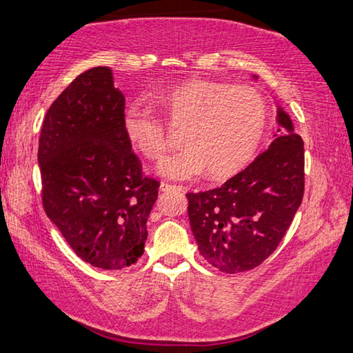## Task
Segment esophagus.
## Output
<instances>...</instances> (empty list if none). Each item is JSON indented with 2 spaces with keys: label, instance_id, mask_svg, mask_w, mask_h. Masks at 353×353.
<instances>
[{
  "label": "esophagus",
  "instance_id": "34e87169",
  "mask_svg": "<svg viewBox=\"0 0 353 353\" xmlns=\"http://www.w3.org/2000/svg\"><path fill=\"white\" fill-rule=\"evenodd\" d=\"M159 190L161 192H172V190H178V192H184V188L183 186H172V184H167V183H163L159 186Z\"/></svg>",
  "mask_w": 353,
  "mask_h": 353
}]
</instances>
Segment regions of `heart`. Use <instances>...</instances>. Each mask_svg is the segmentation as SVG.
<instances>
[{
    "label": "heart",
    "instance_id": "heart-1",
    "mask_svg": "<svg viewBox=\"0 0 353 353\" xmlns=\"http://www.w3.org/2000/svg\"><path fill=\"white\" fill-rule=\"evenodd\" d=\"M167 123L181 132L183 152L159 165L172 180H189L208 170L225 180L245 169L255 156L268 126V103L252 85L223 81L188 79L152 95ZM123 132L147 159L159 161L167 152L164 125L145 109L132 105L123 114Z\"/></svg>",
    "mask_w": 353,
    "mask_h": 353
}]
</instances>
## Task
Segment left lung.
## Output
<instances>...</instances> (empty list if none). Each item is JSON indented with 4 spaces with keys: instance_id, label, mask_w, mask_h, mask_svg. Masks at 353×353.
I'll use <instances>...</instances> for the list:
<instances>
[{
    "instance_id": "left-lung-1",
    "label": "left lung",
    "mask_w": 353,
    "mask_h": 353,
    "mask_svg": "<svg viewBox=\"0 0 353 353\" xmlns=\"http://www.w3.org/2000/svg\"><path fill=\"white\" fill-rule=\"evenodd\" d=\"M276 123L272 143L247 169L221 188L188 194L190 230L200 255L221 272H245L261 264L302 203L303 141L280 106Z\"/></svg>"
}]
</instances>
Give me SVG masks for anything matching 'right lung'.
I'll return each instance as SVG.
<instances>
[{
  "label": "right lung",
  "mask_w": 353,
  "mask_h": 353,
  "mask_svg": "<svg viewBox=\"0 0 353 353\" xmlns=\"http://www.w3.org/2000/svg\"><path fill=\"white\" fill-rule=\"evenodd\" d=\"M123 114L112 70L94 67L53 101L39 139L46 216L83 261L106 270L142 256L159 189L142 175Z\"/></svg>",
  "instance_id": "right-lung-1"
}]
</instances>
